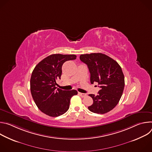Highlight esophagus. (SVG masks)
Listing matches in <instances>:
<instances>
[{
  "label": "esophagus",
  "mask_w": 152,
  "mask_h": 152,
  "mask_svg": "<svg viewBox=\"0 0 152 152\" xmlns=\"http://www.w3.org/2000/svg\"><path fill=\"white\" fill-rule=\"evenodd\" d=\"M79 95L81 97H85V96H86V94H84V93H78Z\"/></svg>",
  "instance_id": "obj_1"
}]
</instances>
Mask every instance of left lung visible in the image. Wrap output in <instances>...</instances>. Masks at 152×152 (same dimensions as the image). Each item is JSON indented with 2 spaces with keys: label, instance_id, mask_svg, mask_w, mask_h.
Listing matches in <instances>:
<instances>
[{
  "label": "left lung",
  "instance_id": "8db88e82",
  "mask_svg": "<svg viewBox=\"0 0 152 152\" xmlns=\"http://www.w3.org/2000/svg\"><path fill=\"white\" fill-rule=\"evenodd\" d=\"M80 59L87 65L90 82H96L100 90L98 94H89L93 100L88 107L92 113L105 114L111 111L119 102L124 87V76L117 61L104 54L94 53L80 55Z\"/></svg>",
  "mask_w": 152,
  "mask_h": 152
}]
</instances>
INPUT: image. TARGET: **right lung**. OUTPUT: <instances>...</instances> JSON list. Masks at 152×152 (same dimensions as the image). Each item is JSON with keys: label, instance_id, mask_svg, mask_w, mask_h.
<instances>
[{"label": "right lung", "instance_id": "obj_1", "mask_svg": "<svg viewBox=\"0 0 152 152\" xmlns=\"http://www.w3.org/2000/svg\"><path fill=\"white\" fill-rule=\"evenodd\" d=\"M76 59L75 55L53 54L40 61L34 68L30 81L31 92L38 109L50 117H58L69 108L70 99L77 94L75 90L57 88L56 81L61 79L63 64Z\"/></svg>", "mask_w": 152, "mask_h": 152}]
</instances>
